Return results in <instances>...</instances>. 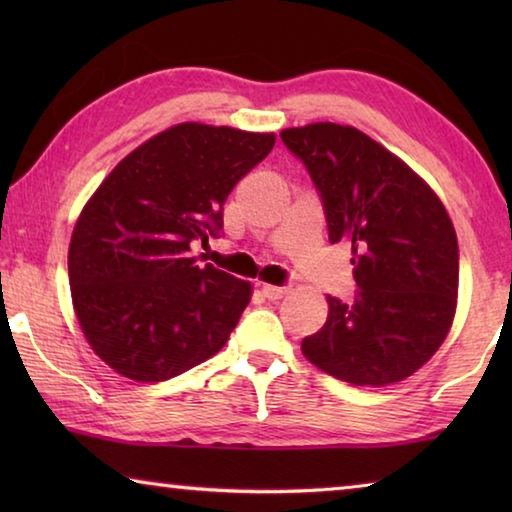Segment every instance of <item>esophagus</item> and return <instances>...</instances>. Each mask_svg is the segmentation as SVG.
<instances>
[{
  "mask_svg": "<svg viewBox=\"0 0 512 512\" xmlns=\"http://www.w3.org/2000/svg\"><path fill=\"white\" fill-rule=\"evenodd\" d=\"M262 293L268 300H280L289 293V287H275V284H264Z\"/></svg>",
  "mask_w": 512,
  "mask_h": 512,
  "instance_id": "1",
  "label": "esophagus"
}]
</instances>
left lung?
I'll return each instance as SVG.
<instances>
[{
  "mask_svg": "<svg viewBox=\"0 0 512 512\" xmlns=\"http://www.w3.org/2000/svg\"><path fill=\"white\" fill-rule=\"evenodd\" d=\"M325 205L329 241H350L359 296H327L302 354L354 386L418 372L447 339L458 302V241L443 201L409 164L354 126L284 128Z\"/></svg>",
  "mask_w": 512,
  "mask_h": 512,
  "instance_id": "8db88e82",
  "label": "left lung"
}]
</instances>
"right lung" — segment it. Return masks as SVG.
<instances>
[{
    "label": "right lung",
    "mask_w": 512,
    "mask_h": 512,
    "mask_svg": "<svg viewBox=\"0 0 512 512\" xmlns=\"http://www.w3.org/2000/svg\"><path fill=\"white\" fill-rule=\"evenodd\" d=\"M275 146V133L183 121L112 169L76 219L67 253L72 305L106 366L140 384L219 352L253 284L198 264L194 241L223 228V203Z\"/></svg>",
    "instance_id": "add662e5"
}]
</instances>
